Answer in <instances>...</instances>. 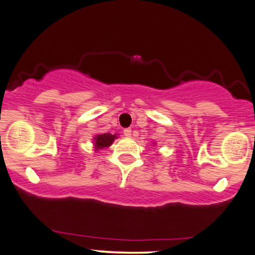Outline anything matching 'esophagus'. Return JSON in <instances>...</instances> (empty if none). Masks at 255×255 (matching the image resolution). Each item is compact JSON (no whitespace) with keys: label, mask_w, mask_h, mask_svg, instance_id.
I'll return each mask as SVG.
<instances>
[{"label":"esophagus","mask_w":255,"mask_h":255,"mask_svg":"<svg viewBox=\"0 0 255 255\" xmlns=\"http://www.w3.org/2000/svg\"><path fill=\"white\" fill-rule=\"evenodd\" d=\"M124 134L126 137H130L131 136V129L130 128H126V129H124Z\"/></svg>","instance_id":"obj_1"}]
</instances>
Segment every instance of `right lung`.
<instances>
[{"instance_id": "1", "label": "right lung", "mask_w": 255, "mask_h": 255, "mask_svg": "<svg viewBox=\"0 0 255 255\" xmlns=\"http://www.w3.org/2000/svg\"><path fill=\"white\" fill-rule=\"evenodd\" d=\"M116 139V135L114 134H110V133H104V134H98L94 137L95 141V151H98V149H103L107 148L114 142V140Z\"/></svg>"}]
</instances>
